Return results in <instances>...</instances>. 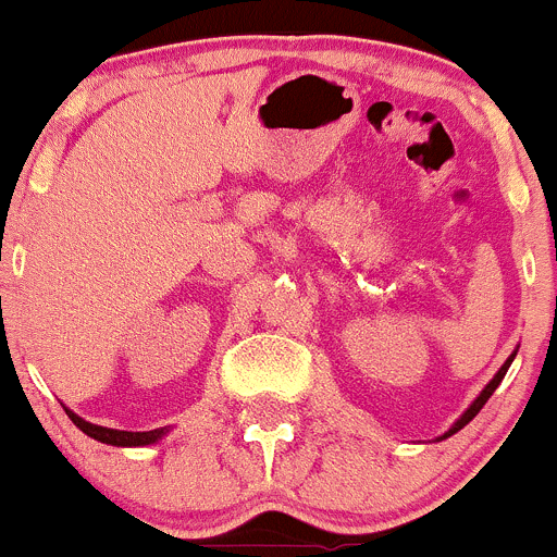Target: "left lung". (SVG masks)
<instances>
[{
    "instance_id": "8db88e82",
    "label": "left lung",
    "mask_w": 557,
    "mask_h": 557,
    "mask_svg": "<svg viewBox=\"0 0 557 557\" xmlns=\"http://www.w3.org/2000/svg\"><path fill=\"white\" fill-rule=\"evenodd\" d=\"M511 360H515V355H511V357H509V360H506V362H504V366H500V371H498V373H495V376H493V382H490V384H487V387H484V389H482V395H479V398H476V400H473V404H471V406H468V411H466V414H463V417H460V420H458V422H455V425H453V431H449V433H444V436H453V433H458V431H460V428H463V425H468V422H471V420H473V417H476V414H479V409H482V406H484V404H487V398H490V395H493V393H495V387H498V384H500V379H504V376H506V371H509Z\"/></svg>"
}]
</instances>
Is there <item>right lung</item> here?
<instances>
[{
  "instance_id": "add662e5",
  "label": "right lung",
  "mask_w": 557,
  "mask_h": 557,
  "mask_svg": "<svg viewBox=\"0 0 557 557\" xmlns=\"http://www.w3.org/2000/svg\"><path fill=\"white\" fill-rule=\"evenodd\" d=\"M70 414V420L86 433V436L97 438L102 444H113V447H146V444L159 442L164 436V428H157V431H143V433H129V431H113V428H102V425H91V422L81 420L78 414H73L70 409H64Z\"/></svg>"
}]
</instances>
